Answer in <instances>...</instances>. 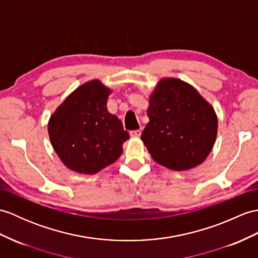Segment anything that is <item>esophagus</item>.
<instances>
[{"mask_svg": "<svg viewBox=\"0 0 258 258\" xmlns=\"http://www.w3.org/2000/svg\"><path fill=\"white\" fill-rule=\"evenodd\" d=\"M142 134V131L141 130H135V131H131L130 132V135L131 137H134V139H139Z\"/></svg>", "mask_w": 258, "mask_h": 258, "instance_id": "34e87169", "label": "esophagus"}]
</instances>
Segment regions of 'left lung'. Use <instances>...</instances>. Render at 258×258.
<instances>
[{
    "label": "left lung",
    "instance_id": "obj_1",
    "mask_svg": "<svg viewBox=\"0 0 258 258\" xmlns=\"http://www.w3.org/2000/svg\"><path fill=\"white\" fill-rule=\"evenodd\" d=\"M149 122L141 139L155 161L171 170L203 163L213 148L218 117L213 106L189 83L161 79L149 97Z\"/></svg>",
    "mask_w": 258,
    "mask_h": 258
}]
</instances>
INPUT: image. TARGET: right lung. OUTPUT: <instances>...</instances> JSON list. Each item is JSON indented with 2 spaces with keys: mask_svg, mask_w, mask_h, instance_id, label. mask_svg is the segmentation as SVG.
Returning <instances> with one entry per match:
<instances>
[{
  "mask_svg": "<svg viewBox=\"0 0 258 258\" xmlns=\"http://www.w3.org/2000/svg\"><path fill=\"white\" fill-rule=\"evenodd\" d=\"M110 93L101 81H89L76 89L50 116V143L69 169L93 175L121 156L130 135L117 116L106 109Z\"/></svg>",
  "mask_w": 258,
  "mask_h": 258,
  "instance_id": "obj_1",
  "label": "right lung"
}]
</instances>
